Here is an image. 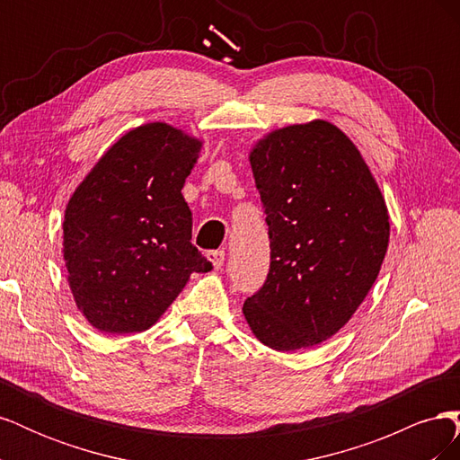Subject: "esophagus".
Here are the masks:
<instances>
[{"instance_id":"1","label":"esophagus","mask_w":460,"mask_h":460,"mask_svg":"<svg viewBox=\"0 0 460 460\" xmlns=\"http://www.w3.org/2000/svg\"><path fill=\"white\" fill-rule=\"evenodd\" d=\"M207 259H208V262L213 264L215 269H220L222 264H225V252H220V249H217V252H208Z\"/></svg>"}]
</instances>
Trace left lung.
I'll return each instance as SVG.
<instances>
[{
    "mask_svg": "<svg viewBox=\"0 0 460 460\" xmlns=\"http://www.w3.org/2000/svg\"><path fill=\"white\" fill-rule=\"evenodd\" d=\"M249 163L270 270L243 314L270 349H307L349 323L378 278L389 243L385 199L357 146L328 120L272 130Z\"/></svg>",
    "mask_w": 460,
    "mask_h": 460,
    "instance_id": "obj_1",
    "label": "left lung"
}]
</instances>
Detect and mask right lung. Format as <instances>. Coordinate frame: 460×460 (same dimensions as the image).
I'll return each mask as SVG.
<instances>
[{"instance_id":"obj_1","label":"right lung","mask_w":460,"mask_h":460,"mask_svg":"<svg viewBox=\"0 0 460 460\" xmlns=\"http://www.w3.org/2000/svg\"><path fill=\"white\" fill-rule=\"evenodd\" d=\"M203 142L166 122L124 134L68 199L63 259L78 311L103 333L151 328L211 270L191 240L182 196Z\"/></svg>"}]
</instances>
